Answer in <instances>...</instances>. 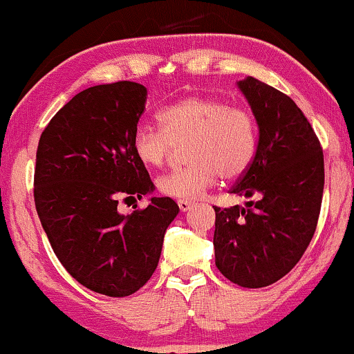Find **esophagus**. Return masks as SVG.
<instances>
[{"instance_id":"34e87169","label":"esophagus","mask_w":354,"mask_h":354,"mask_svg":"<svg viewBox=\"0 0 354 354\" xmlns=\"http://www.w3.org/2000/svg\"><path fill=\"white\" fill-rule=\"evenodd\" d=\"M178 206H180V209L183 212H186L194 206V203L193 201H186V199H180V201H178Z\"/></svg>"}]
</instances>
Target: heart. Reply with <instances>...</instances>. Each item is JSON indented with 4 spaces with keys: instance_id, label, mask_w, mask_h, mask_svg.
I'll list each match as a JSON object with an SVG mask.
<instances>
[{
    "instance_id": "heart-1",
    "label": "heart",
    "mask_w": 354,
    "mask_h": 354,
    "mask_svg": "<svg viewBox=\"0 0 354 354\" xmlns=\"http://www.w3.org/2000/svg\"><path fill=\"white\" fill-rule=\"evenodd\" d=\"M160 129L138 125L131 150L147 168L165 165L173 147L189 143L188 166L156 180L161 194L176 199H198L219 178L236 180L252 165L257 150V123L252 112L219 97L193 95L168 105L158 115Z\"/></svg>"
}]
</instances>
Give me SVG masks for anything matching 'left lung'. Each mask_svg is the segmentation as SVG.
<instances>
[{
	"mask_svg": "<svg viewBox=\"0 0 354 354\" xmlns=\"http://www.w3.org/2000/svg\"><path fill=\"white\" fill-rule=\"evenodd\" d=\"M259 125L252 165L232 194L257 201L216 211V266L247 288L272 285L299 263L320 218L325 163L317 133L283 92L254 77L239 82Z\"/></svg>",
	"mask_w": 354,
	"mask_h": 354,
	"instance_id": "1",
	"label": "left lung"
}]
</instances>
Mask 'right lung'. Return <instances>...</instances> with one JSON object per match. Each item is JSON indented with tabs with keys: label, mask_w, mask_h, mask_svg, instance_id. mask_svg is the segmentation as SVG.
<instances>
[{
	"label": "right lung",
	"mask_w": 354,
	"mask_h": 354,
	"mask_svg": "<svg viewBox=\"0 0 354 354\" xmlns=\"http://www.w3.org/2000/svg\"><path fill=\"white\" fill-rule=\"evenodd\" d=\"M145 102L142 84L93 85L50 118L37 145L34 203L42 227L64 269L102 295H131L150 280L180 211L171 198L117 211L118 201L153 189L131 150Z\"/></svg>",
	"instance_id": "obj_1"
}]
</instances>
